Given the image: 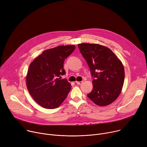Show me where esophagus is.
Masks as SVG:
<instances>
[{"mask_svg":"<svg viewBox=\"0 0 147 147\" xmlns=\"http://www.w3.org/2000/svg\"><path fill=\"white\" fill-rule=\"evenodd\" d=\"M83 82H76V84L78 85H81L83 84Z\"/></svg>","mask_w":147,"mask_h":147,"instance_id":"1","label":"esophagus"}]
</instances>
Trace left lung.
I'll use <instances>...</instances> for the list:
<instances>
[{"label": "left lung", "instance_id": "8db88e82", "mask_svg": "<svg viewBox=\"0 0 147 147\" xmlns=\"http://www.w3.org/2000/svg\"><path fill=\"white\" fill-rule=\"evenodd\" d=\"M86 60L93 78V87L87 97L99 106L114 102L122 90L124 82V66L109 48L98 44L78 45Z\"/></svg>", "mask_w": 147, "mask_h": 147}]
</instances>
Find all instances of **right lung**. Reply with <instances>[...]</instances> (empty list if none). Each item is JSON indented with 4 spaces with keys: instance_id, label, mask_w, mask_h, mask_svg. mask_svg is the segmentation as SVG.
<instances>
[{
    "instance_id": "right-lung-1",
    "label": "right lung",
    "mask_w": 147,
    "mask_h": 147,
    "mask_svg": "<svg viewBox=\"0 0 147 147\" xmlns=\"http://www.w3.org/2000/svg\"><path fill=\"white\" fill-rule=\"evenodd\" d=\"M75 48L67 45L46 50L30 64L26 86L34 101L43 108H57L70 92V84L61 76L65 74L64 61Z\"/></svg>"
}]
</instances>
